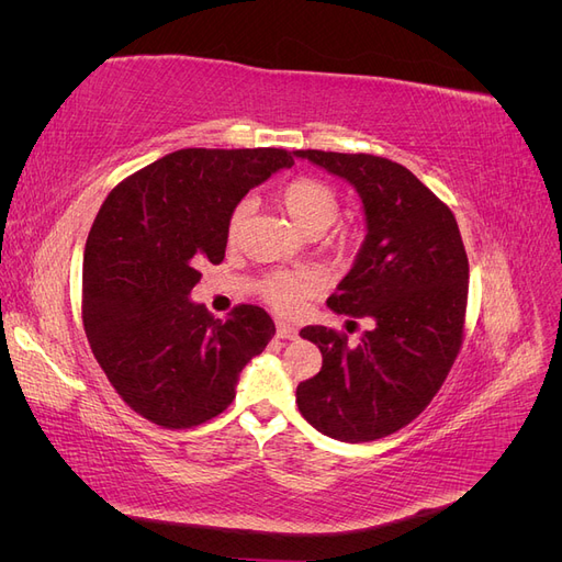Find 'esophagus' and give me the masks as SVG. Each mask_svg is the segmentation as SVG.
Returning a JSON list of instances; mask_svg holds the SVG:
<instances>
[{"label":"esophagus","instance_id":"34e87169","mask_svg":"<svg viewBox=\"0 0 562 562\" xmlns=\"http://www.w3.org/2000/svg\"><path fill=\"white\" fill-rule=\"evenodd\" d=\"M277 335L281 339H295L297 337V328L293 326V323H288V321H277Z\"/></svg>","mask_w":562,"mask_h":562}]
</instances>
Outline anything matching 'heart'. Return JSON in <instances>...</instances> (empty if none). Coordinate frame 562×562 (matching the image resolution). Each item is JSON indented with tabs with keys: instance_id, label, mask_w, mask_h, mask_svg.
Returning <instances> with one entry per match:
<instances>
[{
	"instance_id": "heart-1",
	"label": "heart",
	"mask_w": 562,
	"mask_h": 562,
	"mask_svg": "<svg viewBox=\"0 0 562 562\" xmlns=\"http://www.w3.org/2000/svg\"><path fill=\"white\" fill-rule=\"evenodd\" d=\"M279 201L283 211L291 215L293 223L310 236H318L326 232L339 215V196L330 184L316 178H297L288 182L279 192ZM252 199H244L234 206L229 215L227 234L236 241L241 236L248 217L252 215ZM318 279L310 271H277L267 277L262 285V295L269 304H274L279 312L293 314L302 307V302L316 293Z\"/></svg>"
}]
</instances>
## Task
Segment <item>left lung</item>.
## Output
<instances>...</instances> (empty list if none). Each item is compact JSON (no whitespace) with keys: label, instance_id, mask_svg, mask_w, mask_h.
I'll return each mask as SVG.
<instances>
[{"label":"left lung","instance_id":"8db88e82","mask_svg":"<svg viewBox=\"0 0 562 562\" xmlns=\"http://www.w3.org/2000/svg\"><path fill=\"white\" fill-rule=\"evenodd\" d=\"M295 157L347 180L363 201L366 239L328 307L372 321L356 347L326 326L300 330L323 366L297 384V407L316 431L368 443L411 424L446 382L464 337L467 250L452 211L405 166L321 149Z\"/></svg>","mask_w":562,"mask_h":562}]
</instances>
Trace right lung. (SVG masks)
<instances>
[{
  "instance_id": "add662e5",
  "label": "right lung",
  "mask_w": 562,
  "mask_h": 562,
  "mask_svg": "<svg viewBox=\"0 0 562 562\" xmlns=\"http://www.w3.org/2000/svg\"><path fill=\"white\" fill-rule=\"evenodd\" d=\"M285 149H178L119 182L83 248L81 316L91 351L128 407L166 429L217 417L239 372L274 337L262 307L227 321L190 300L203 262L220 265L229 215Z\"/></svg>"
}]
</instances>
